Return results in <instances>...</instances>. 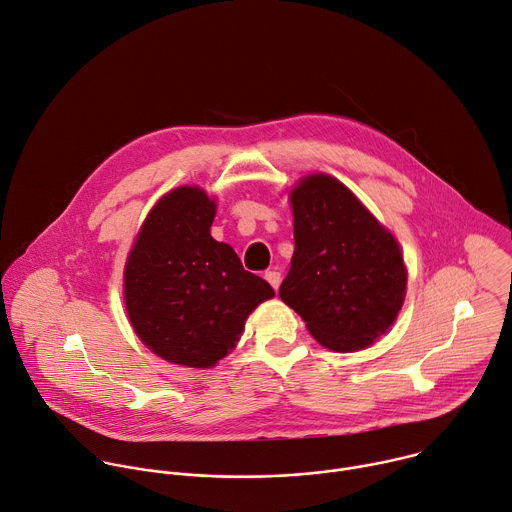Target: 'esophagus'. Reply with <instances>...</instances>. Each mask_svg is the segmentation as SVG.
I'll list each match as a JSON object with an SVG mask.
<instances>
[{"mask_svg":"<svg viewBox=\"0 0 512 512\" xmlns=\"http://www.w3.org/2000/svg\"><path fill=\"white\" fill-rule=\"evenodd\" d=\"M264 278L268 280V284L274 288V290H278V286H280V272H276V270H268L266 274H264Z\"/></svg>","mask_w":512,"mask_h":512,"instance_id":"obj_1","label":"esophagus"}]
</instances>
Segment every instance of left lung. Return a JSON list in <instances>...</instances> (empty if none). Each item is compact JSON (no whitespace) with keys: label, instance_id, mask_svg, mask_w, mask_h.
Segmentation results:
<instances>
[{"label":"left lung","instance_id":"left-lung-1","mask_svg":"<svg viewBox=\"0 0 512 512\" xmlns=\"http://www.w3.org/2000/svg\"><path fill=\"white\" fill-rule=\"evenodd\" d=\"M294 254L280 298L331 351L369 347L395 321L405 266L395 238L337 179L304 177L290 193Z\"/></svg>","mask_w":512,"mask_h":512}]
</instances>
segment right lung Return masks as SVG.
Returning a JSON list of instances; mask_svg holds the SVG:
<instances>
[{
  "instance_id": "1",
  "label": "right lung",
  "mask_w": 512,
  "mask_h": 512,
  "mask_svg": "<svg viewBox=\"0 0 512 512\" xmlns=\"http://www.w3.org/2000/svg\"><path fill=\"white\" fill-rule=\"evenodd\" d=\"M216 203L177 187L147 216L125 268V302L139 339L165 361L212 367L238 343L248 315L274 296L210 228Z\"/></svg>"
}]
</instances>
